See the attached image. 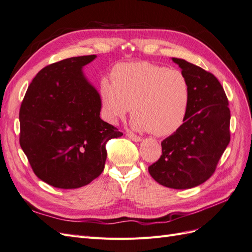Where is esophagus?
I'll return each instance as SVG.
<instances>
[{
    "label": "esophagus",
    "instance_id": "esophagus-1",
    "mask_svg": "<svg viewBox=\"0 0 252 252\" xmlns=\"http://www.w3.org/2000/svg\"><path fill=\"white\" fill-rule=\"evenodd\" d=\"M126 136L130 138V139H132L133 141H136V143H138V141H140L141 140V137L140 136H137V135H135V134H133V133H131V132H127L126 133Z\"/></svg>",
    "mask_w": 252,
    "mask_h": 252
}]
</instances>
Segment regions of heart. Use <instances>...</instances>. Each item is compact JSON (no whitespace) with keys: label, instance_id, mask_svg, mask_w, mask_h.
<instances>
[{"label":"heart","instance_id":"1","mask_svg":"<svg viewBox=\"0 0 252 252\" xmlns=\"http://www.w3.org/2000/svg\"><path fill=\"white\" fill-rule=\"evenodd\" d=\"M112 85L103 83L100 96L105 119L116 124L132 107L135 130L167 136L184 124L190 102V88L180 70L138 62L116 66Z\"/></svg>","mask_w":252,"mask_h":252}]
</instances>
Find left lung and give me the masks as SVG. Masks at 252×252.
I'll return each mask as SVG.
<instances>
[{
	"label": "left lung",
	"mask_w": 252,
	"mask_h": 252,
	"mask_svg": "<svg viewBox=\"0 0 252 252\" xmlns=\"http://www.w3.org/2000/svg\"><path fill=\"white\" fill-rule=\"evenodd\" d=\"M172 61L189 84V112L183 126L162 141V156L148 170L160 185L188 189L214 173L230 143L231 116L227 95L214 75L184 60Z\"/></svg>",
	"instance_id": "left-lung-1"
}]
</instances>
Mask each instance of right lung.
Instances as JSON below:
<instances>
[{
    "label": "right lung",
    "instance_id": "obj_1",
    "mask_svg": "<svg viewBox=\"0 0 252 252\" xmlns=\"http://www.w3.org/2000/svg\"><path fill=\"white\" fill-rule=\"evenodd\" d=\"M95 57H71L44 67L21 103L20 146L35 175L57 189H79L98 178L106 143L122 135L100 118V94L83 73Z\"/></svg>",
    "mask_w": 252,
    "mask_h": 252
}]
</instances>
